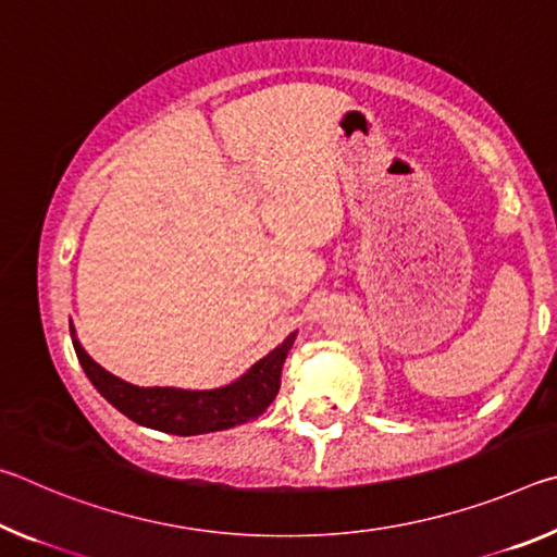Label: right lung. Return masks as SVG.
<instances>
[{"label": "right lung", "instance_id": "obj_1", "mask_svg": "<svg viewBox=\"0 0 557 557\" xmlns=\"http://www.w3.org/2000/svg\"><path fill=\"white\" fill-rule=\"evenodd\" d=\"M71 338L83 371L112 408L127 414L137 425L188 437L243 425V422L256 420L258 414L265 412L280 391L282 366H285V358L297 334L292 332L275 351H270L256 366H250L238 381L211 391L159 388V385L157 388H139V385L117 379V375H112L100 363L92 361L86 348L75 338L73 324Z\"/></svg>", "mask_w": 557, "mask_h": 557}]
</instances>
